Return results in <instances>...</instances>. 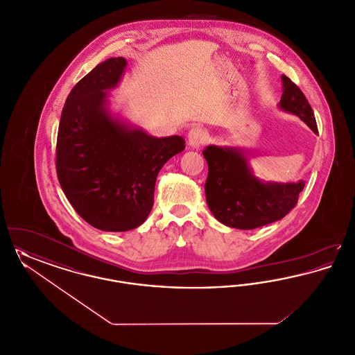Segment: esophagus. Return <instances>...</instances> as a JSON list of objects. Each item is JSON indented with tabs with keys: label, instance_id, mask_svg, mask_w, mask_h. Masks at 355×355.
<instances>
[{
	"label": "esophagus",
	"instance_id": "34e87169",
	"mask_svg": "<svg viewBox=\"0 0 355 355\" xmlns=\"http://www.w3.org/2000/svg\"><path fill=\"white\" fill-rule=\"evenodd\" d=\"M207 138H209V135H207L206 129L200 128V126H194L189 132V145L193 148H200L207 142Z\"/></svg>",
	"mask_w": 355,
	"mask_h": 355
}]
</instances>
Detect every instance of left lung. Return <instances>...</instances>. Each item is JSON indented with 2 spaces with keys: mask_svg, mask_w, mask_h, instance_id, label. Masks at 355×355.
<instances>
[{
  "mask_svg": "<svg viewBox=\"0 0 355 355\" xmlns=\"http://www.w3.org/2000/svg\"><path fill=\"white\" fill-rule=\"evenodd\" d=\"M284 93L279 105L318 133L313 109L302 90L282 76ZM209 173L205 184L206 202L223 225L241 230L257 229L282 220L298 202L304 182L265 184L255 178L241 150L207 146L202 152Z\"/></svg>",
  "mask_w": 355,
  "mask_h": 355,
  "instance_id": "8db88e82",
  "label": "left lung"
}]
</instances>
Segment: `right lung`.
Here are the masks:
<instances>
[{
  "label": "right lung",
  "mask_w": 355,
  "mask_h": 355,
  "mask_svg": "<svg viewBox=\"0 0 355 355\" xmlns=\"http://www.w3.org/2000/svg\"><path fill=\"white\" fill-rule=\"evenodd\" d=\"M125 67L123 57L109 58L80 80L57 135L60 185L78 216L103 232H128L145 222L159 170L185 149L180 135L155 138L110 117L105 90L119 84Z\"/></svg>",
  "instance_id": "1"
}]
</instances>
